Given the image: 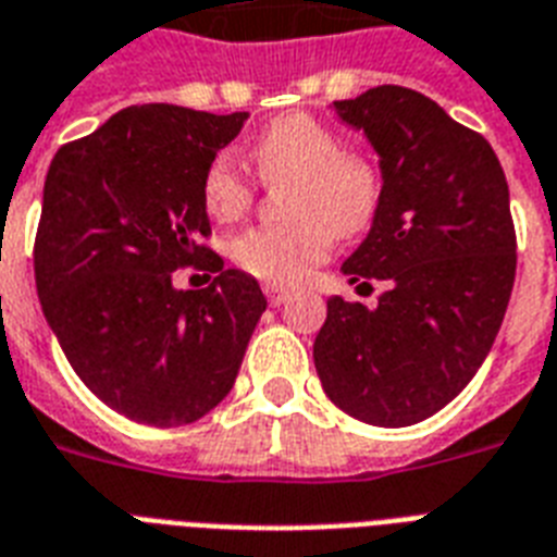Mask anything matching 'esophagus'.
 <instances>
[{
  "mask_svg": "<svg viewBox=\"0 0 557 557\" xmlns=\"http://www.w3.org/2000/svg\"><path fill=\"white\" fill-rule=\"evenodd\" d=\"M262 292H265V297H269L271 306H283L288 300L286 288L274 286V283H265V286H262Z\"/></svg>",
  "mask_w": 557,
  "mask_h": 557,
  "instance_id": "34e87169",
  "label": "esophagus"
}]
</instances>
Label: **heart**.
Masks as SVG:
<instances>
[{
  "mask_svg": "<svg viewBox=\"0 0 557 557\" xmlns=\"http://www.w3.org/2000/svg\"><path fill=\"white\" fill-rule=\"evenodd\" d=\"M265 185L288 182L286 225L251 227L231 239V260L265 283H297L330 257L335 236L364 234L381 208L384 182L367 159L347 156L330 126L306 112L274 117L251 144ZM253 199V182L234 152H219L201 176V205L234 222Z\"/></svg>",
  "mask_w": 557,
  "mask_h": 557,
  "instance_id": "heart-1",
  "label": "heart"
}]
</instances>
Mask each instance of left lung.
Instances as JSON below:
<instances>
[{
    "mask_svg": "<svg viewBox=\"0 0 557 557\" xmlns=\"http://www.w3.org/2000/svg\"><path fill=\"white\" fill-rule=\"evenodd\" d=\"M335 112L367 135L384 182L341 271L387 292L375 309L326 300L314 370L352 419L407 428L459 396L500 332L518 269L509 185L492 144L419 91L375 86Z\"/></svg>",
    "mask_w": 557,
    "mask_h": 557,
    "instance_id": "8db88e82",
    "label": "left lung"
}]
</instances>
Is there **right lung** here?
I'll return each instance as SVG.
<instances>
[{
    "mask_svg": "<svg viewBox=\"0 0 557 557\" xmlns=\"http://www.w3.org/2000/svg\"><path fill=\"white\" fill-rule=\"evenodd\" d=\"M245 121L129 107L48 168L34 243L42 314L83 384L133 422L176 428L210 413L265 312L260 283L201 245V176ZM185 264L208 270L211 286L173 287Z\"/></svg>",
    "mask_w": 557,
    "mask_h": 557,
    "instance_id": "right-lung-1",
    "label": "right lung"
}]
</instances>
